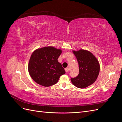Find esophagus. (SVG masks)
<instances>
[{
	"instance_id": "obj_1",
	"label": "esophagus",
	"mask_w": 122,
	"mask_h": 122,
	"mask_svg": "<svg viewBox=\"0 0 122 122\" xmlns=\"http://www.w3.org/2000/svg\"><path fill=\"white\" fill-rule=\"evenodd\" d=\"M65 70V71H66V73H68V72H69V69L68 68H66Z\"/></svg>"
}]
</instances>
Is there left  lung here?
Instances as JSON below:
<instances>
[{
    "mask_svg": "<svg viewBox=\"0 0 122 122\" xmlns=\"http://www.w3.org/2000/svg\"><path fill=\"white\" fill-rule=\"evenodd\" d=\"M79 65V74L71 78L72 83L76 87L83 88L95 82L98 76L100 65L97 58L90 51L80 49L73 51Z\"/></svg>",
    "mask_w": 122,
    "mask_h": 122,
    "instance_id": "8db88e82",
    "label": "left lung"
}]
</instances>
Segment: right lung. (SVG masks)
<instances>
[{
	"instance_id": "add662e5",
	"label": "right lung",
	"mask_w": 122,
	"mask_h": 122,
	"mask_svg": "<svg viewBox=\"0 0 122 122\" xmlns=\"http://www.w3.org/2000/svg\"><path fill=\"white\" fill-rule=\"evenodd\" d=\"M61 49L45 47L35 50L28 64V72L32 79L41 86L48 87L56 83L65 70L57 59Z\"/></svg>"
}]
</instances>
